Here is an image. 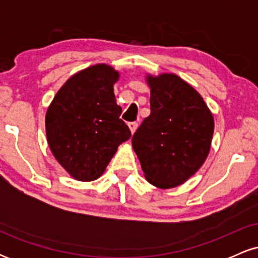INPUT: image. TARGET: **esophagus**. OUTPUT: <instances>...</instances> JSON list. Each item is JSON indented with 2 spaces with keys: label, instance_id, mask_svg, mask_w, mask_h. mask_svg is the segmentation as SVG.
<instances>
[{
  "label": "esophagus",
  "instance_id": "1",
  "mask_svg": "<svg viewBox=\"0 0 258 258\" xmlns=\"http://www.w3.org/2000/svg\"><path fill=\"white\" fill-rule=\"evenodd\" d=\"M128 127H130V130H131V133L133 135V133L136 132V130L138 128V123L136 122V121H133V122L128 123Z\"/></svg>",
  "mask_w": 258,
  "mask_h": 258
}]
</instances>
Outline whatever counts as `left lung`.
<instances>
[{
  "instance_id": "obj_1",
  "label": "left lung",
  "mask_w": 258,
  "mask_h": 258,
  "mask_svg": "<svg viewBox=\"0 0 258 258\" xmlns=\"http://www.w3.org/2000/svg\"><path fill=\"white\" fill-rule=\"evenodd\" d=\"M150 115L132 137L144 176L168 189L203 166L214 135V116L197 91L174 74L148 76Z\"/></svg>"
}]
</instances>
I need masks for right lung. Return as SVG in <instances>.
Segmentation results:
<instances>
[{
    "label": "right lung",
    "instance_id": "1",
    "mask_svg": "<svg viewBox=\"0 0 258 258\" xmlns=\"http://www.w3.org/2000/svg\"><path fill=\"white\" fill-rule=\"evenodd\" d=\"M117 79L119 73L109 65H92L68 80L48 106V146L75 179L99 178L117 147L131 137L115 99Z\"/></svg>",
    "mask_w": 258,
    "mask_h": 258
}]
</instances>
